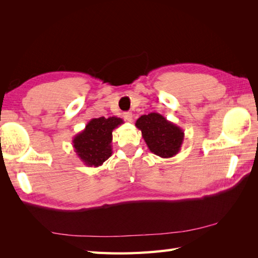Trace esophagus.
Returning <instances> with one entry per match:
<instances>
[{
    "label": "esophagus",
    "instance_id": "34e87169",
    "mask_svg": "<svg viewBox=\"0 0 258 258\" xmlns=\"http://www.w3.org/2000/svg\"><path fill=\"white\" fill-rule=\"evenodd\" d=\"M123 117L125 120H127V122H132L133 120V114L131 112H125L123 113Z\"/></svg>",
    "mask_w": 258,
    "mask_h": 258
}]
</instances>
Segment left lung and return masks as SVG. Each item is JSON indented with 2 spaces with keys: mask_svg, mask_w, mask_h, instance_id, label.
Segmentation results:
<instances>
[{
  "mask_svg": "<svg viewBox=\"0 0 258 258\" xmlns=\"http://www.w3.org/2000/svg\"><path fill=\"white\" fill-rule=\"evenodd\" d=\"M135 126L142 132V138L152 153L162 158L177 154L184 141V131L169 122L163 115L150 113L136 120Z\"/></svg>",
  "mask_w": 258,
  "mask_h": 258,
  "instance_id": "1",
  "label": "left lung"
}]
</instances>
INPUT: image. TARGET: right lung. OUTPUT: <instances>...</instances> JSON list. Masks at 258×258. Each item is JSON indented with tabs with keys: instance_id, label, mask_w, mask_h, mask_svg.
Wrapping results in <instances>:
<instances>
[{
	"instance_id": "1",
	"label": "right lung",
	"mask_w": 258,
	"mask_h": 258,
	"mask_svg": "<svg viewBox=\"0 0 258 258\" xmlns=\"http://www.w3.org/2000/svg\"><path fill=\"white\" fill-rule=\"evenodd\" d=\"M124 120L116 116L92 118L72 141L80 160L90 167H98L112 155V132Z\"/></svg>"
}]
</instances>
